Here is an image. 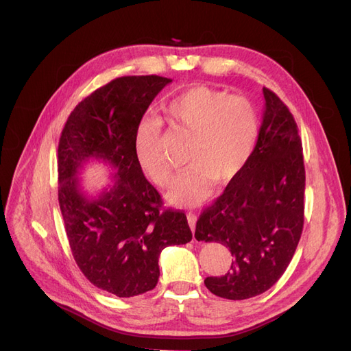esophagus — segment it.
Masks as SVG:
<instances>
[{
  "label": "esophagus",
  "mask_w": 351,
  "mask_h": 351,
  "mask_svg": "<svg viewBox=\"0 0 351 351\" xmlns=\"http://www.w3.org/2000/svg\"><path fill=\"white\" fill-rule=\"evenodd\" d=\"M196 219H197V217L195 214H192V212H189V214H187V221H189L190 230H192L193 234H195V228H196Z\"/></svg>",
  "instance_id": "34e87169"
}]
</instances>
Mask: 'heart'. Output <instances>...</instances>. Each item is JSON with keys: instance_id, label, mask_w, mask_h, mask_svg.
<instances>
[{"instance_id": "heart-1", "label": "heart", "mask_w": 351, "mask_h": 351, "mask_svg": "<svg viewBox=\"0 0 351 351\" xmlns=\"http://www.w3.org/2000/svg\"><path fill=\"white\" fill-rule=\"evenodd\" d=\"M165 114L173 125L193 134L189 164L169 197L177 204L197 205L214 183L226 184L246 167L259 137V115L250 99L197 84L168 102ZM136 152L143 171L158 186L171 183V169L159 149V127L143 123L136 136Z\"/></svg>"}]
</instances>
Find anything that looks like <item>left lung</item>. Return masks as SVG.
Masks as SVG:
<instances>
[{
	"label": "left lung",
	"instance_id": "8db88e82",
	"mask_svg": "<svg viewBox=\"0 0 351 351\" xmlns=\"http://www.w3.org/2000/svg\"><path fill=\"white\" fill-rule=\"evenodd\" d=\"M263 121L249 162L196 222V240L217 241L231 252V269L205 280L210 293L228 300L269 290L291 262L303 231L299 129L277 95L263 88Z\"/></svg>",
	"mask_w": 351,
	"mask_h": 351
}]
</instances>
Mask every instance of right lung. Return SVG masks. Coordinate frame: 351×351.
Instances as JSON below:
<instances>
[{
	"instance_id": "add662e5",
	"label": "right lung",
	"mask_w": 351,
	"mask_h": 351,
	"mask_svg": "<svg viewBox=\"0 0 351 351\" xmlns=\"http://www.w3.org/2000/svg\"><path fill=\"white\" fill-rule=\"evenodd\" d=\"M171 79L124 76L92 92L69 115L58 143V202L73 258L95 287L119 297L155 289L167 246L186 244L192 231L183 210L164 208L136 152L142 117ZM90 157L117 171L98 198L77 177Z\"/></svg>"
}]
</instances>
